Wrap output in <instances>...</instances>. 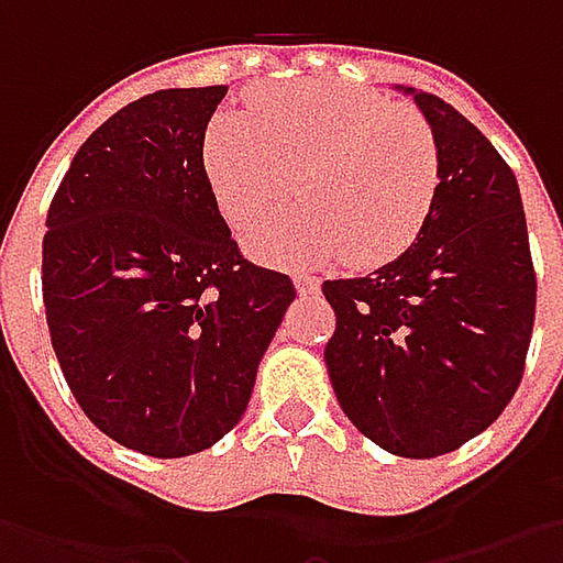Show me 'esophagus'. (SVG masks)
<instances>
[{"label": "esophagus", "instance_id": "esophagus-1", "mask_svg": "<svg viewBox=\"0 0 563 563\" xmlns=\"http://www.w3.org/2000/svg\"><path fill=\"white\" fill-rule=\"evenodd\" d=\"M294 285H297V291L300 294L319 291V278H313V275H294Z\"/></svg>", "mask_w": 563, "mask_h": 563}]
</instances>
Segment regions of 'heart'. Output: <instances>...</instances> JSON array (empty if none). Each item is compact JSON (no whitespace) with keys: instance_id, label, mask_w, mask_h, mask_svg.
I'll return each mask as SVG.
<instances>
[{"instance_id":"obj_1","label":"heart","mask_w":563,"mask_h":563,"mask_svg":"<svg viewBox=\"0 0 563 563\" xmlns=\"http://www.w3.org/2000/svg\"><path fill=\"white\" fill-rule=\"evenodd\" d=\"M253 119L219 112L203 137L212 200L238 234L294 200L310 212L250 238L269 263L307 266L347 256L376 269L420 238L435 206L442 159L432 128L391 99L329 80L260 90Z\"/></svg>"}]
</instances>
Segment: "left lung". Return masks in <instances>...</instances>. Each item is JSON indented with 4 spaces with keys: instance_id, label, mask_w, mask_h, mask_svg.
I'll return each mask as SVG.
<instances>
[{
    "instance_id": "1",
    "label": "left lung",
    "mask_w": 563,
    "mask_h": 563,
    "mask_svg": "<svg viewBox=\"0 0 563 563\" xmlns=\"http://www.w3.org/2000/svg\"><path fill=\"white\" fill-rule=\"evenodd\" d=\"M442 159L420 238L366 278L322 282L325 366L347 420L398 457H439L508 407L527 366L536 269L520 187L486 134L407 87Z\"/></svg>"
}]
</instances>
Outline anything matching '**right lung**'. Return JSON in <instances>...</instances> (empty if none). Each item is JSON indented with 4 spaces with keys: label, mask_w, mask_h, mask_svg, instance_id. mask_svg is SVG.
Masks as SVG:
<instances>
[{
    "label": "right lung",
    "mask_w": 563,
    "mask_h": 563,
    "mask_svg": "<svg viewBox=\"0 0 563 563\" xmlns=\"http://www.w3.org/2000/svg\"><path fill=\"white\" fill-rule=\"evenodd\" d=\"M228 87L156 90L84 141L43 234L53 351L87 420L131 451L187 457L247 410L297 297L244 260L203 172Z\"/></svg>",
    "instance_id": "1"
}]
</instances>
